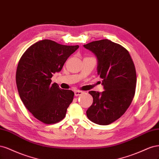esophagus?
Segmentation results:
<instances>
[{"mask_svg": "<svg viewBox=\"0 0 159 159\" xmlns=\"http://www.w3.org/2000/svg\"><path fill=\"white\" fill-rule=\"evenodd\" d=\"M84 93V92L83 91H80V90H76L75 91V95L76 96H80Z\"/></svg>", "mask_w": 159, "mask_h": 159, "instance_id": "34e87169", "label": "esophagus"}]
</instances>
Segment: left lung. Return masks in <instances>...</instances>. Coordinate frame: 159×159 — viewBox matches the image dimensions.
<instances>
[{
	"mask_svg": "<svg viewBox=\"0 0 159 159\" xmlns=\"http://www.w3.org/2000/svg\"><path fill=\"white\" fill-rule=\"evenodd\" d=\"M97 58V72L104 90L90 91L93 104L86 111L88 118L98 125H109L124 114L134 98L136 71L128 51L109 39L83 45Z\"/></svg>",
	"mask_w": 159,
	"mask_h": 159,
	"instance_id": "left-lung-1",
	"label": "left lung"
}]
</instances>
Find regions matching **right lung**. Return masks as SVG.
<instances>
[{
	"instance_id": "obj_1",
	"label": "right lung",
	"mask_w": 159,
	"mask_h": 159,
	"mask_svg": "<svg viewBox=\"0 0 159 159\" xmlns=\"http://www.w3.org/2000/svg\"><path fill=\"white\" fill-rule=\"evenodd\" d=\"M79 48L43 39L30 46L19 61L16 82L20 97L35 118L44 124L62 120L73 102V92L52 84L51 79Z\"/></svg>"
}]
</instances>
